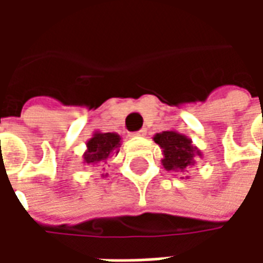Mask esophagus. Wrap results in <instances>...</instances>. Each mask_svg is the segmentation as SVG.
Masks as SVG:
<instances>
[{
    "label": "esophagus",
    "mask_w": 263,
    "mask_h": 263,
    "mask_svg": "<svg viewBox=\"0 0 263 263\" xmlns=\"http://www.w3.org/2000/svg\"><path fill=\"white\" fill-rule=\"evenodd\" d=\"M132 135H134V137H145V135H146V129H145V128H142L141 131L134 132Z\"/></svg>",
    "instance_id": "1"
}]
</instances>
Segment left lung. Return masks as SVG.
I'll use <instances>...</instances> for the list:
<instances>
[{
    "mask_svg": "<svg viewBox=\"0 0 263 263\" xmlns=\"http://www.w3.org/2000/svg\"><path fill=\"white\" fill-rule=\"evenodd\" d=\"M154 141L162 149V165L167 172L184 173L190 166H194L197 158H203L201 151L194 146L193 141L175 129L156 134Z\"/></svg>",
    "mask_w": 263,
    "mask_h": 263,
    "instance_id": "8db88e82",
    "label": "left lung"
}]
</instances>
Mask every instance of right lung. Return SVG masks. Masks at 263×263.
<instances>
[{"label":"right lung","instance_id":"add662e5","mask_svg":"<svg viewBox=\"0 0 263 263\" xmlns=\"http://www.w3.org/2000/svg\"><path fill=\"white\" fill-rule=\"evenodd\" d=\"M86 152L83 154V163L98 166L103 162H107L114 154H118L121 137L115 132L96 131L86 142Z\"/></svg>","mask_w":263,"mask_h":263}]
</instances>
